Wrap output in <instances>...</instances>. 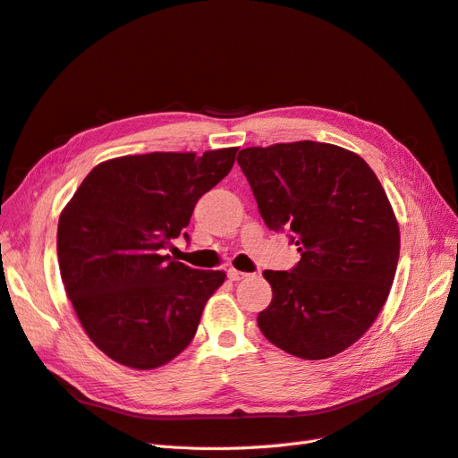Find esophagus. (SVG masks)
<instances>
[{"instance_id": "1", "label": "esophagus", "mask_w": 458, "mask_h": 458, "mask_svg": "<svg viewBox=\"0 0 458 458\" xmlns=\"http://www.w3.org/2000/svg\"><path fill=\"white\" fill-rule=\"evenodd\" d=\"M227 276H229V279H231V281H242V279H248V276H250V275H248V273H244V271H237V269H229V271H227Z\"/></svg>"}]
</instances>
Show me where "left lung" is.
<instances>
[{
    "instance_id": "left-lung-1",
    "label": "left lung",
    "mask_w": 458,
    "mask_h": 458,
    "mask_svg": "<svg viewBox=\"0 0 458 458\" xmlns=\"http://www.w3.org/2000/svg\"><path fill=\"white\" fill-rule=\"evenodd\" d=\"M237 162L271 231H293V271H263L273 288L258 327L308 361L361 338L382 311L399 259V225L377 174L352 150L296 141L248 147Z\"/></svg>"
}]
</instances>
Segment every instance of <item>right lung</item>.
<instances>
[{
    "label": "right lung",
    "instance_id": "1",
    "mask_svg": "<svg viewBox=\"0 0 458 458\" xmlns=\"http://www.w3.org/2000/svg\"><path fill=\"white\" fill-rule=\"evenodd\" d=\"M239 147L150 152L97 164L57 229L66 296L89 340L113 361L150 370L195 338L224 271L191 269L165 254L189 241L195 204L234 164Z\"/></svg>",
    "mask_w": 458,
    "mask_h": 458
}]
</instances>
